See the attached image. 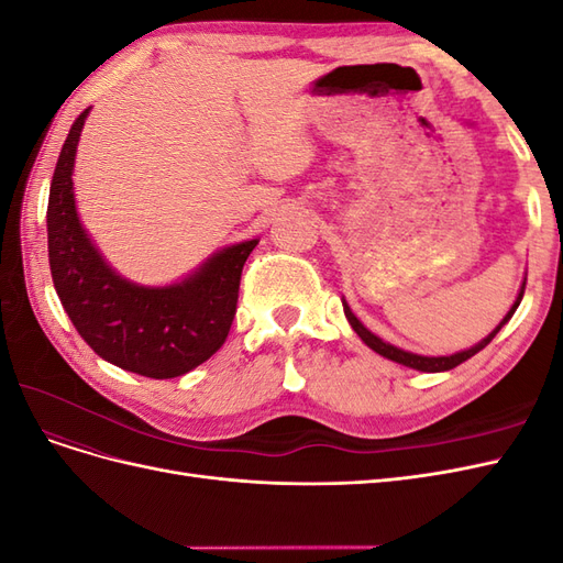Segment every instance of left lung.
Segmentation results:
<instances>
[{
    "mask_svg": "<svg viewBox=\"0 0 563 563\" xmlns=\"http://www.w3.org/2000/svg\"><path fill=\"white\" fill-rule=\"evenodd\" d=\"M523 288H526V284H521V291H519V298H517V302L512 305V310L507 312V317L500 321V327L493 331L490 335H486L479 345H474L472 350H465V352H457V354H451V356H420V354H411V352H404V350H399V347H395V345H389V343H383V340L378 338V335H373L364 323L356 319L354 314H352V310L347 308L345 305V317H347V321H350V327L354 329V333L360 335L364 343L373 350V352H378V354H383V356H387V360H391V362H397V364H404V366H411V368H418V371H428V373H439V371H451V368H455L457 364H463V362H467L470 356H474L476 352H482L493 338H496V333L505 327V323L512 319V314H515V310L519 308V302H521V298H523Z\"/></svg>",
    "mask_w": 563,
    "mask_h": 563,
    "instance_id": "8db88e82",
    "label": "left lung"
}]
</instances>
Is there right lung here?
<instances>
[{"label":"right lung","instance_id":"right-lung-1","mask_svg":"<svg viewBox=\"0 0 563 563\" xmlns=\"http://www.w3.org/2000/svg\"><path fill=\"white\" fill-rule=\"evenodd\" d=\"M87 114L75 119L51 178L46 228L56 294L79 335L106 362L155 380L183 376L225 343L242 269L258 240L223 249L174 286H135L114 275L75 211L73 164Z\"/></svg>","mask_w":563,"mask_h":563}]
</instances>
